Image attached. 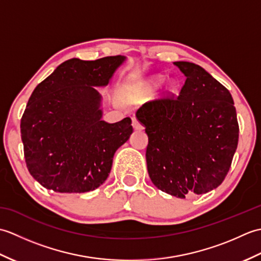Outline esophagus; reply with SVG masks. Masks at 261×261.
Listing matches in <instances>:
<instances>
[{
	"instance_id": "obj_1",
	"label": "esophagus",
	"mask_w": 261,
	"mask_h": 261,
	"mask_svg": "<svg viewBox=\"0 0 261 261\" xmlns=\"http://www.w3.org/2000/svg\"><path fill=\"white\" fill-rule=\"evenodd\" d=\"M132 126L135 127L136 130H142L143 129V126H142V124L140 123L139 121H138L136 118H134L132 119Z\"/></svg>"
}]
</instances>
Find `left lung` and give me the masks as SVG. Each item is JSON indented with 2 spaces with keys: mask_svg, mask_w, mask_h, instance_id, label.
Instances as JSON below:
<instances>
[{
  "mask_svg": "<svg viewBox=\"0 0 261 261\" xmlns=\"http://www.w3.org/2000/svg\"><path fill=\"white\" fill-rule=\"evenodd\" d=\"M186 76L179 94L143 104L147 168L153 185L170 195H201L222 184L239 140L230 92L201 66L175 62Z\"/></svg>",
  "mask_w": 261,
  "mask_h": 261,
  "instance_id": "obj_1",
  "label": "left lung"
}]
</instances>
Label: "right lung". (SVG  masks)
<instances>
[{
  "label": "right lung",
  "mask_w": 261,
  "mask_h": 261,
  "mask_svg": "<svg viewBox=\"0 0 261 261\" xmlns=\"http://www.w3.org/2000/svg\"><path fill=\"white\" fill-rule=\"evenodd\" d=\"M124 56L73 58L35 88L21 119L28 170L56 193H85L107 180L115 151L132 134L131 119L102 120L101 95Z\"/></svg>",
  "instance_id": "right-lung-1"
}]
</instances>
